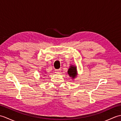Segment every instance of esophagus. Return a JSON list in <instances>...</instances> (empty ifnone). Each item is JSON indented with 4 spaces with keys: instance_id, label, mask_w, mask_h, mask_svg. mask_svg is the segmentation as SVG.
<instances>
[{
    "instance_id": "34e87169",
    "label": "esophagus",
    "mask_w": 121,
    "mask_h": 121,
    "mask_svg": "<svg viewBox=\"0 0 121 121\" xmlns=\"http://www.w3.org/2000/svg\"><path fill=\"white\" fill-rule=\"evenodd\" d=\"M56 73H60L61 72V69H58V70H56Z\"/></svg>"
}]
</instances>
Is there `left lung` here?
<instances>
[{
	"instance_id": "1",
	"label": "left lung",
	"mask_w": 121,
	"mask_h": 121,
	"mask_svg": "<svg viewBox=\"0 0 121 121\" xmlns=\"http://www.w3.org/2000/svg\"><path fill=\"white\" fill-rule=\"evenodd\" d=\"M76 67L73 65L71 66L68 71V73L69 74V75L72 77V78H75V77L76 76Z\"/></svg>"
}]
</instances>
